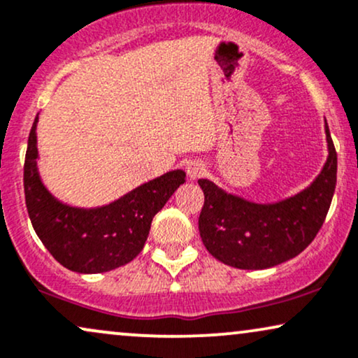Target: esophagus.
<instances>
[{
  "label": "esophagus",
  "mask_w": 358,
  "mask_h": 358,
  "mask_svg": "<svg viewBox=\"0 0 358 358\" xmlns=\"http://www.w3.org/2000/svg\"><path fill=\"white\" fill-rule=\"evenodd\" d=\"M205 171H206V166L203 165V162H200V160H192V162H188V165H187V175H188L189 180L200 178V176L205 175Z\"/></svg>",
  "instance_id": "1"
}]
</instances>
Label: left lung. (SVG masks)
<instances>
[{"label":"left lung","mask_w":358,"mask_h":358,"mask_svg":"<svg viewBox=\"0 0 358 358\" xmlns=\"http://www.w3.org/2000/svg\"><path fill=\"white\" fill-rule=\"evenodd\" d=\"M329 157L317 178L294 196L255 203L198 180L205 205L198 228L211 256L238 269H268L296 257L317 236L337 183V152L325 122Z\"/></svg>","instance_id":"obj_1"}]
</instances>
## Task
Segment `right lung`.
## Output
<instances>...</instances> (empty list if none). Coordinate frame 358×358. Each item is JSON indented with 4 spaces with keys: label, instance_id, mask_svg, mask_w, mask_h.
I'll list each match as a JSON object with an SVG mask.
<instances>
[{
    "label": "right lung",
    "instance_id": "add662e5",
    "mask_svg": "<svg viewBox=\"0 0 358 358\" xmlns=\"http://www.w3.org/2000/svg\"><path fill=\"white\" fill-rule=\"evenodd\" d=\"M36 127L38 117L26 150L24 196L34 231L48 251L80 274L107 273L132 261L143 250L153 216L185 183V171H166L108 205L71 206L59 201L41 180Z\"/></svg>",
    "mask_w": 358,
    "mask_h": 358
}]
</instances>
